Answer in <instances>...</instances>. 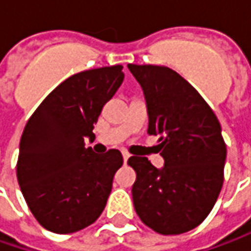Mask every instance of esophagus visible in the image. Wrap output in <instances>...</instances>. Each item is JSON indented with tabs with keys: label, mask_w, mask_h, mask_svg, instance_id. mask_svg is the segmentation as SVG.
Masks as SVG:
<instances>
[{
	"label": "esophagus",
	"mask_w": 251,
	"mask_h": 251,
	"mask_svg": "<svg viewBox=\"0 0 251 251\" xmlns=\"http://www.w3.org/2000/svg\"><path fill=\"white\" fill-rule=\"evenodd\" d=\"M128 158H130V153H128V152H123V159H124V163H127Z\"/></svg>",
	"instance_id": "obj_1"
}]
</instances>
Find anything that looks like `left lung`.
Returning <instances> with one entry per match:
<instances>
[{
	"label": "left lung",
	"instance_id": "obj_1",
	"mask_svg": "<svg viewBox=\"0 0 251 251\" xmlns=\"http://www.w3.org/2000/svg\"><path fill=\"white\" fill-rule=\"evenodd\" d=\"M148 110V134L159 137L165 166L131 156L135 170L132 201L140 219L160 235H180L198 226L224 184L226 145L208 103L176 71L160 65L128 64Z\"/></svg>",
	"mask_w": 251,
	"mask_h": 251
}]
</instances>
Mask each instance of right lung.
<instances>
[{
    "mask_svg": "<svg viewBox=\"0 0 251 251\" xmlns=\"http://www.w3.org/2000/svg\"><path fill=\"white\" fill-rule=\"evenodd\" d=\"M121 65L70 76L34 110L19 144L16 177L37 222L54 233H74L100 217L120 151L96 155L85 148L103 106L124 79Z\"/></svg>",
    "mask_w": 251,
    "mask_h": 251,
    "instance_id": "1",
    "label": "right lung"
}]
</instances>
